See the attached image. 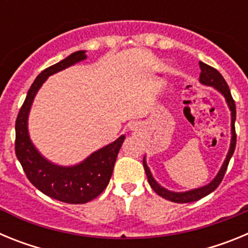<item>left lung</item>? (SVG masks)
Instances as JSON below:
<instances>
[{"label": "left lung", "instance_id": "left-lung-1", "mask_svg": "<svg viewBox=\"0 0 248 248\" xmlns=\"http://www.w3.org/2000/svg\"><path fill=\"white\" fill-rule=\"evenodd\" d=\"M200 65V83L203 85H207V87H212L220 94H222V97L225 98L227 103V107H229L230 111H231V143H230V149L227 151L226 159L223 160L222 165H221L220 170L216 174V176L210 181L207 185L201 186V187H196V189L189 190V191H171V190L165 189L164 186L160 185L156 180L154 179L153 174H151L150 169H149L148 164H146V159L144 156L143 164L144 169H145L146 177H148V181L150 184V186L153 187L155 192H156L159 196L166 199L169 201H172V202L177 203H186V202H192V201H198L200 199L205 198L209 194H211L212 191L216 190L220 183L222 181L223 175L226 172L227 166H229L230 160H231L232 155H233V151L236 148V131H235V120H236V105L233 99H232L231 92H230L229 85H227L226 80L223 79V77L221 76L220 72L216 71L215 68L210 67V65L205 64L202 62H199Z\"/></svg>", "mask_w": 248, "mask_h": 248}]
</instances>
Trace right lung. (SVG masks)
I'll return each instance as SVG.
<instances>
[{"label": "right lung", "mask_w": 248, "mask_h": 248, "mask_svg": "<svg viewBox=\"0 0 248 248\" xmlns=\"http://www.w3.org/2000/svg\"><path fill=\"white\" fill-rule=\"evenodd\" d=\"M85 59V50H77L41 72L31 85L16 120L15 149L28 180L49 198L68 203H85L104 191L113 174L114 164L125 135H120L115 141L94 151L76 165L63 166L46 159L32 143L28 131V117L34 97L48 77Z\"/></svg>", "instance_id": "add662e5"}]
</instances>
